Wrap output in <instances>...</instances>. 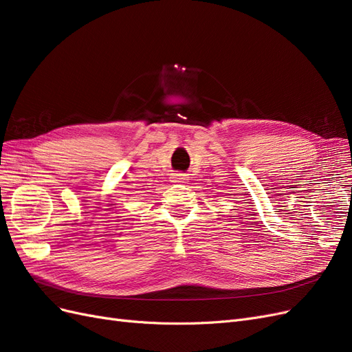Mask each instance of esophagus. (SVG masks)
<instances>
[{
  "label": "esophagus",
  "mask_w": 352,
  "mask_h": 352,
  "mask_svg": "<svg viewBox=\"0 0 352 352\" xmlns=\"http://www.w3.org/2000/svg\"><path fill=\"white\" fill-rule=\"evenodd\" d=\"M173 180H175V182H177V184H184L185 180H186V175L185 173H176L173 176Z\"/></svg>",
  "instance_id": "34e87169"
}]
</instances>
